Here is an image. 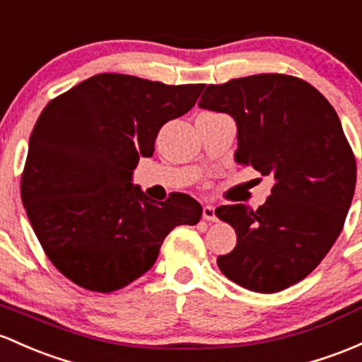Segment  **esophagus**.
Returning <instances> with one entry per match:
<instances>
[{"mask_svg":"<svg viewBox=\"0 0 362 362\" xmlns=\"http://www.w3.org/2000/svg\"><path fill=\"white\" fill-rule=\"evenodd\" d=\"M202 216H204L205 221H216L217 219L216 207H214V205H205L204 212H202Z\"/></svg>","mask_w":362,"mask_h":362,"instance_id":"34e87169","label":"esophagus"}]
</instances>
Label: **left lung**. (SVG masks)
Masks as SVG:
<instances>
[{
  "label": "left lung",
  "instance_id": "8db88e82",
  "mask_svg": "<svg viewBox=\"0 0 362 362\" xmlns=\"http://www.w3.org/2000/svg\"><path fill=\"white\" fill-rule=\"evenodd\" d=\"M198 107L231 115L238 127L235 160L274 181L257 211L242 204L216 209L236 231V247L217 266L247 290L288 288L337 242L356 189V158L335 108L285 74L209 84Z\"/></svg>",
  "mask_w": 362,
  "mask_h": 362
}]
</instances>
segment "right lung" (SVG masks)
Listing matches in <instances>:
<instances>
[{
	"mask_svg": "<svg viewBox=\"0 0 362 362\" xmlns=\"http://www.w3.org/2000/svg\"><path fill=\"white\" fill-rule=\"evenodd\" d=\"M204 84L98 74L45 107L21 181L27 217L53 266L76 285L110 293L150 269L164 238L193 226L202 205L185 193L150 200L133 186L169 120L197 103Z\"/></svg>",
	"mask_w": 362,
	"mask_h": 362,
	"instance_id": "right-lung-1",
	"label": "right lung"
}]
</instances>
